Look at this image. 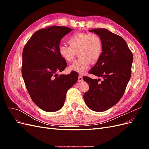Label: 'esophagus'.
Masks as SVG:
<instances>
[{
	"label": "esophagus",
	"mask_w": 149,
	"mask_h": 149,
	"mask_svg": "<svg viewBox=\"0 0 149 149\" xmlns=\"http://www.w3.org/2000/svg\"><path fill=\"white\" fill-rule=\"evenodd\" d=\"M83 77L81 75H79V76H78V82H81V81H83Z\"/></svg>",
	"instance_id": "1"
}]
</instances>
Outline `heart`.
Segmentation results:
<instances>
[{
	"mask_svg": "<svg viewBox=\"0 0 149 149\" xmlns=\"http://www.w3.org/2000/svg\"><path fill=\"white\" fill-rule=\"evenodd\" d=\"M69 46L60 45L58 53L66 62L73 61L76 53L79 58L69 68L79 73H84L92 63L100 59L102 52V42L96 34L89 33H76L68 40Z\"/></svg>",
	"mask_w": 149,
	"mask_h": 149,
	"instance_id": "heart-1",
	"label": "heart"
}]
</instances>
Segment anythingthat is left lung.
Here are the masks:
<instances>
[{
	"label": "left lung",
	"mask_w": 149,
	"mask_h": 149,
	"mask_svg": "<svg viewBox=\"0 0 149 149\" xmlns=\"http://www.w3.org/2000/svg\"><path fill=\"white\" fill-rule=\"evenodd\" d=\"M100 36L102 52L89 73L103 81L84 76L89 86L83 98L86 104L96 112L105 111L116 105L123 97L131 76L133 55L127 43L120 36L106 29L90 30Z\"/></svg>",
	"instance_id": "obj_1"
}]
</instances>
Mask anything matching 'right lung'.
Instances as JSON below:
<instances>
[{"label":"right lung","instance_id":"1","mask_svg":"<svg viewBox=\"0 0 149 149\" xmlns=\"http://www.w3.org/2000/svg\"><path fill=\"white\" fill-rule=\"evenodd\" d=\"M72 30L61 26L40 29L24 48L22 77L33 102L46 112H55L63 106L68 90L78 79L75 71L68 74L57 73L67 66L58 53L60 43Z\"/></svg>","mask_w":149,"mask_h":149}]
</instances>
